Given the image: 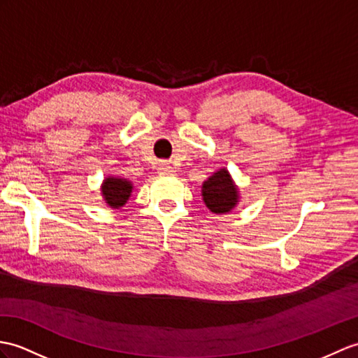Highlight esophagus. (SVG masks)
I'll return each instance as SVG.
<instances>
[{
	"mask_svg": "<svg viewBox=\"0 0 358 358\" xmlns=\"http://www.w3.org/2000/svg\"><path fill=\"white\" fill-rule=\"evenodd\" d=\"M159 172L160 173H172L173 172V168L169 164V163H162L159 166Z\"/></svg>",
	"mask_w": 358,
	"mask_h": 358,
	"instance_id": "esophagus-1",
	"label": "esophagus"
}]
</instances>
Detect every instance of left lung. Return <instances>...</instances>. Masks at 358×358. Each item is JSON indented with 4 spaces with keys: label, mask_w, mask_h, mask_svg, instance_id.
<instances>
[{
    "label": "left lung",
    "mask_w": 358,
    "mask_h": 358,
    "mask_svg": "<svg viewBox=\"0 0 358 358\" xmlns=\"http://www.w3.org/2000/svg\"><path fill=\"white\" fill-rule=\"evenodd\" d=\"M201 196L207 209L212 213L226 215L235 209L239 203V187L226 168L215 171L203 181Z\"/></svg>",
    "instance_id": "obj_1"
}]
</instances>
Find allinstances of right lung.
<instances>
[{"label": "right lung", "mask_w": 358, "mask_h": 358, "mask_svg": "<svg viewBox=\"0 0 358 358\" xmlns=\"http://www.w3.org/2000/svg\"><path fill=\"white\" fill-rule=\"evenodd\" d=\"M132 190H134L132 181L117 176H108L101 185L103 201L111 209H120V207L127 204Z\"/></svg>", "instance_id": "add662e5"}]
</instances>
